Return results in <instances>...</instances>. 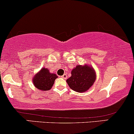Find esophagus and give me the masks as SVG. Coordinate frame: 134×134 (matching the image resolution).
I'll list each match as a JSON object with an SVG mask.
<instances>
[{"label": "esophagus", "instance_id": "1", "mask_svg": "<svg viewBox=\"0 0 134 134\" xmlns=\"http://www.w3.org/2000/svg\"><path fill=\"white\" fill-rule=\"evenodd\" d=\"M62 78L64 79V80H66V79L67 78V75H66V74H64V75L62 76Z\"/></svg>", "mask_w": 134, "mask_h": 134}]
</instances>
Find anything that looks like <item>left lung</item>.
<instances>
[{"label": "left lung", "mask_w": 134, "mask_h": 134, "mask_svg": "<svg viewBox=\"0 0 134 134\" xmlns=\"http://www.w3.org/2000/svg\"><path fill=\"white\" fill-rule=\"evenodd\" d=\"M95 71L91 65H77L71 71V76L66 82L71 90L78 92L86 91L96 81Z\"/></svg>", "instance_id": "8db88e82"}]
</instances>
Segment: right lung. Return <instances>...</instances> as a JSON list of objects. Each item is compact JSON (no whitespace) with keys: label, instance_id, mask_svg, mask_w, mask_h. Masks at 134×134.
Here are the masks:
<instances>
[{"label":"right lung","instance_id":"right-lung-1","mask_svg":"<svg viewBox=\"0 0 134 134\" xmlns=\"http://www.w3.org/2000/svg\"><path fill=\"white\" fill-rule=\"evenodd\" d=\"M58 76L49 72L48 69L42 68L37 72L33 79L35 86L39 90L45 91L51 90Z\"/></svg>","mask_w":134,"mask_h":134}]
</instances>
